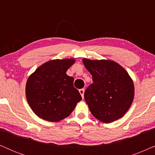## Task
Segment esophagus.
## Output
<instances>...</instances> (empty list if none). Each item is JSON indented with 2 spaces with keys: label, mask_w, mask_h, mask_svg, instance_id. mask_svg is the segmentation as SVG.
<instances>
[{
  "label": "esophagus",
  "mask_w": 155,
  "mask_h": 155,
  "mask_svg": "<svg viewBox=\"0 0 155 155\" xmlns=\"http://www.w3.org/2000/svg\"><path fill=\"white\" fill-rule=\"evenodd\" d=\"M79 92H80V94H81L82 98L83 99V98H84V89H80V90H79Z\"/></svg>",
  "instance_id": "1"
}]
</instances>
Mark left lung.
<instances>
[{"label":"left lung","instance_id":"left-lung-1","mask_svg":"<svg viewBox=\"0 0 155 155\" xmlns=\"http://www.w3.org/2000/svg\"><path fill=\"white\" fill-rule=\"evenodd\" d=\"M82 62L94 82L84 94L91 113L105 124L119 119L134 98V84L128 72L111 60L83 58Z\"/></svg>","mask_w":155,"mask_h":155}]
</instances>
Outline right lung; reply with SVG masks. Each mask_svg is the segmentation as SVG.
<instances>
[{
	"instance_id": "right-lung-1",
	"label": "right lung",
	"mask_w": 155,
	"mask_h": 155,
	"mask_svg": "<svg viewBox=\"0 0 155 155\" xmlns=\"http://www.w3.org/2000/svg\"><path fill=\"white\" fill-rule=\"evenodd\" d=\"M75 59L47 61L29 76L26 84V97L36 115L50 122L68 117L81 101L79 91L73 87L74 78L66 71Z\"/></svg>"
}]
</instances>
